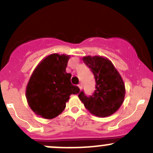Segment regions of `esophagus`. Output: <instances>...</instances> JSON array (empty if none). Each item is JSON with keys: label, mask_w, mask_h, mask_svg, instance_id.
<instances>
[{"label": "esophagus", "mask_w": 153, "mask_h": 153, "mask_svg": "<svg viewBox=\"0 0 153 153\" xmlns=\"http://www.w3.org/2000/svg\"><path fill=\"white\" fill-rule=\"evenodd\" d=\"M78 87H79V89H80V90H81V89H82V84H78Z\"/></svg>", "instance_id": "obj_1"}]
</instances>
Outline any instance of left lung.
Returning a JSON list of instances; mask_svg holds the SVG:
<instances>
[{
    "mask_svg": "<svg viewBox=\"0 0 153 153\" xmlns=\"http://www.w3.org/2000/svg\"><path fill=\"white\" fill-rule=\"evenodd\" d=\"M82 60L93 73L96 84L92 95L86 96L81 91L78 95L80 100L86 109L95 116L112 115L124 102L125 86L122 78L107 58L89 55Z\"/></svg>",
    "mask_w": 153,
    "mask_h": 153,
    "instance_id": "8db88e82",
    "label": "left lung"
}]
</instances>
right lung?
<instances>
[{
  "instance_id": "1",
  "label": "right lung",
  "mask_w": 153,
  "mask_h": 153,
  "mask_svg": "<svg viewBox=\"0 0 153 153\" xmlns=\"http://www.w3.org/2000/svg\"><path fill=\"white\" fill-rule=\"evenodd\" d=\"M69 55L52 54L35 68L26 90L27 102L36 115L47 119L59 115L71 95L78 94V86L71 84L66 72Z\"/></svg>"
}]
</instances>
